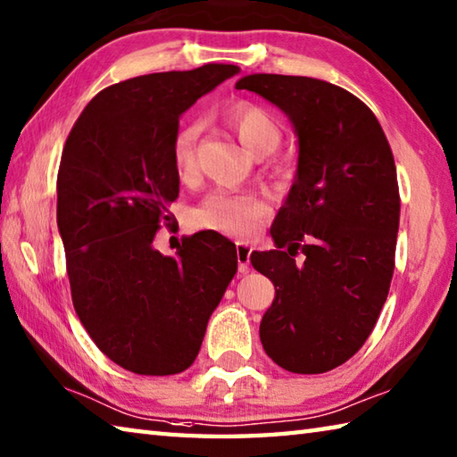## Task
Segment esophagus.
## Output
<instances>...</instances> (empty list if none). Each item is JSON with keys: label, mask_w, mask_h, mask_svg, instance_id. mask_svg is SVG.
Returning a JSON list of instances; mask_svg holds the SVG:
<instances>
[{"label": "esophagus", "mask_w": 457, "mask_h": 457, "mask_svg": "<svg viewBox=\"0 0 457 457\" xmlns=\"http://www.w3.org/2000/svg\"><path fill=\"white\" fill-rule=\"evenodd\" d=\"M237 263H239V273L250 271V255H252V245L247 244H237Z\"/></svg>", "instance_id": "esophagus-1"}]
</instances>
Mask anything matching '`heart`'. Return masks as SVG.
<instances>
[{
  "label": "heart",
  "instance_id": "heart-1",
  "mask_svg": "<svg viewBox=\"0 0 457 457\" xmlns=\"http://www.w3.org/2000/svg\"><path fill=\"white\" fill-rule=\"evenodd\" d=\"M229 128L236 131L253 155H265L279 144L281 131L271 115L260 105L239 104L228 113ZM202 126L197 121L181 126L171 142V162L179 178H192L197 170L195 147ZM270 215V205L257 194L213 189L192 210L195 228L212 229L229 237H252Z\"/></svg>",
  "mask_w": 457,
  "mask_h": 457
}]
</instances>
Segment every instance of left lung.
Masks as SVG:
<instances>
[{"label": "left lung", "mask_w": 457, "mask_h": 457, "mask_svg": "<svg viewBox=\"0 0 457 457\" xmlns=\"http://www.w3.org/2000/svg\"><path fill=\"white\" fill-rule=\"evenodd\" d=\"M236 87L284 110L300 142L270 229L278 247L250 257L276 286L262 345L287 371H329L360 352L387 300L400 228L392 147L370 107L328 81L255 73Z\"/></svg>", "instance_id": "obj_1"}]
</instances>
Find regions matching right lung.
I'll return each mask as SVG.
<instances>
[{
	"mask_svg": "<svg viewBox=\"0 0 457 457\" xmlns=\"http://www.w3.org/2000/svg\"><path fill=\"white\" fill-rule=\"evenodd\" d=\"M237 65L131 78L99 91L73 123L57 171V228L71 302L89 337L139 376L192 366L212 312L237 271L236 245L207 229L176 255L154 247L178 223L171 142L179 115Z\"/></svg>",
	"mask_w": 457,
	"mask_h": 457,
	"instance_id": "1",
	"label": "right lung"
}]
</instances>
